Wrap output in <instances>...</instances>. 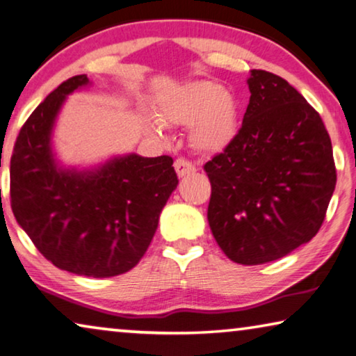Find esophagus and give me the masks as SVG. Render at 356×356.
Returning <instances> with one entry per match:
<instances>
[{
	"instance_id": "34e87169",
	"label": "esophagus",
	"mask_w": 356,
	"mask_h": 356,
	"mask_svg": "<svg viewBox=\"0 0 356 356\" xmlns=\"http://www.w3.org/2000/svg\"><path fill=\"white\" fill-rule=\"evenodd\" d=\"M173 165H175V170H177L179 178H183V177H186V175H191L195 172V165L192 164L191 161L184 159V157H178V159L175 161Z\"/></svg>"
}]
</instances>
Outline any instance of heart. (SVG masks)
<instances>
[{
  "mask_svg": "<svg viewBox=\"0 0 356 356\" xmlns=\"http://www.w3.org/2000/svg\"><path fill=\"white\" fill-rule=\"evenodd\" d=\"M161 118L168 124H192L191 145L203 153L222 149L236 132L238 107L229 91L213 81H194L168 99L161 108ZM162 134L161 126H153Z\"/></svg>",
  "mask_w": 356,
  "mask_h": 356,
  "instance_id": "obj_1",
  "label": "heart"
}]
</instances>
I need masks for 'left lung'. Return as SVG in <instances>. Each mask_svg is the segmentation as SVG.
Masks as SVG:
<instances>
[{"label":"left lung","instance_id":"1","mask_svg":"<svg viewBox=\"0 0 356 356\" xmlns=\"http://www.w3.org/2000/svg\"><path fill=\"white\" fill-rule=\"evenodd\" d=\"M243 124L203 170L211 183L208 222L219 248L260 265L311 241L336 188L328 131L287 80L252 69Z\"/></svg>","mask_w":356,"mask_h":356}]
</instances>
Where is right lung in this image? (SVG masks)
<instances>
[{
    "label": "right lung",
    "mask_w": 356,
    "mask_h": 356,
    "mask_svg": "<svg viewBox=\"0 0 356 356\" xmlns=\"http://www.w3.org/2000/svg\"><path fill=\"white\" fill-rule=\"evenodd\" d=\"M88 85L75 75L30 115L10 157V207L34 246L60 270L112 277L132 270L178 184L170 156L113 157L96 170L56 165L51 131L64 99Z\"/></svg>",
    "instance_id": "right-lung-1"
}]
</instances>
